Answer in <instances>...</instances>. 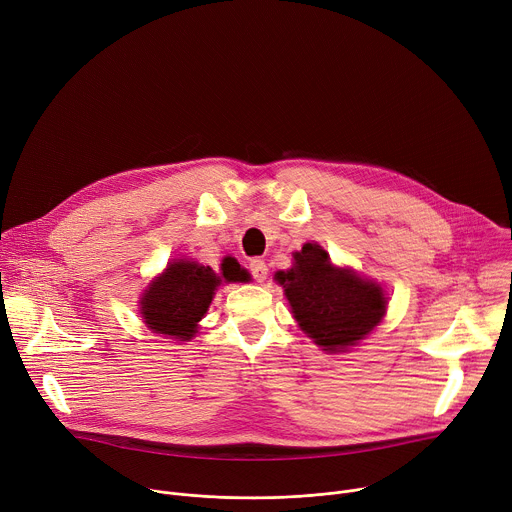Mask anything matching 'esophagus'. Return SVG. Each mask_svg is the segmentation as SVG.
Instances as JSON below:
<instances>
[{"mask_svg": "<svg viewBox=\"0 0 512 512\" xmlns=\"http://www.w3.org/2000/svg\"><path fill=\"white\" fill-rule=\"evenodd\" d=\"M249 271H251V275H253V279H255L257 283H261V281L267 279V265H265L261 259H253V261L249 263Z\"/></svg>", "mask_w": 512, "mask_h": 512, "instance_id": "1", "label": "esophagus"}]
</instances>
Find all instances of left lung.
Returning <instances> with one entry per match:
<instances>
[{"mask_svg":"<svg viewBox=\"0 0 512 512\" xmlns=\"http://www.w3.org/2000/svg\"><path fill=\"white\" fill-rule=\"evenodd\" d=\"M296 265L275 279L285 287L300 328L322 350L340 352L367 336L385 316L383 289L348 269H336L328 253L306 243L294 255Z\"/></svg>","mask_w":512,"mask_h":512,"instance_id":"left-lung-1","label":"left lung"}]
</instances>
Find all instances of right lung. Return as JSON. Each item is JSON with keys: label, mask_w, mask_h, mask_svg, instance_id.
Segmentation results:
<instances>
[{"label": "right lung", "mask_w": 512, "mask_h": 512, "mask_svg": "<svg viewBox=\"0 0 512 512\" xmlns=\"http://www.w3.org/2000/svg\"><path fill=\"white\" fill-rule=\"evenodd\" d=\"M241 277V267L223 263V279L237 281ZM223 279L210 267L194 261L170 263L141 298L143 322L158 334L190 340L212 302L216 285Z\"/></svg>", "instance_id": "right-lung-1"}]
</instances>
